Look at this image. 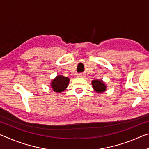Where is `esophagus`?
I'll list each match as a JSON object with an SVG mask.
<instances>
[{
	"instance_id": "obj_1",
	"label": "esophagus",
	"mask_w": 149,
	"mask_h": 149,
	"mask_svg": "<svg viewBox=\"0 0 149 149\" xmlns=\"http://www.w3.org/2000/svg\"><path fill=\"white\" fill-rule=\"evenodd\" d=\"M79 77H85V75H82V74L79 75Z\"/></svg>"
}]
</instances>
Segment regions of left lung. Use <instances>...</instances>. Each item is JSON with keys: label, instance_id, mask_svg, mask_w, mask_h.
<instances>
[{"label": "left lung", "instance_id": "1", "mask_svg": "<svg viewBox=\"0 0 149 149\" xmlns=\"http://www.w3.org/2000/svg\"><path fill=\"white\" fill-rule=\"evenodd\" d=\"M92 85L94 90L97 93H103L107 89V85H105L104 82L102 80H93Z\"/></svg>", "mask_w": 149, "mask_h": 149}]
</instances>
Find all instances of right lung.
<instances>
[{"label":"right lung","instance_id":"1","mask_svg":"<svg viewBox=\"0 0 149 149\" xmlns=\"http://www.w3.org/2000/svg\"><path fill=\"white\" fill-rule=\"evenodd\" d=\"M70 79L68 77H64L63 75H57L56 77L52 81L50 86L56 93H61L66 89L69 84Z\"/></svg>","mask_w":149,"mask_h":149}]
</instances>
